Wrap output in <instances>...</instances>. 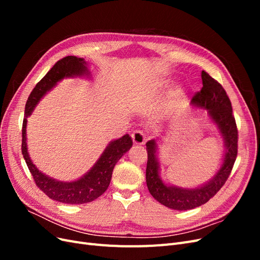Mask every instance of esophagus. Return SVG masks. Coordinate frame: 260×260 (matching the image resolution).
Masks as SVG:
<instances>
[{
	"mask_svg": "<svg viewBox=\"0 0 260 260\" xmlns=\"http://www.w3.org/2000/svg\"><path fill=\"white\" fill-rule=\"evenodd\" d=\"M131 137L133 140V143L137 145H144L146 143V137L143 133V131H141V130L133 131Z\"/></svg>",
	"mask_w": 260,
	"mask_h": 260,
	"instance_id": "34e87169",
	"label": "esophagus"
}]
</instances>
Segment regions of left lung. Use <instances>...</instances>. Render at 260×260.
Here are the masks:
<instances>
[{
	"label": "left lung",
	"mask_w": 260,
	"mask_h": 260,
	"mask_svg": "<svg viewBox=\"0 0 260 260\" xmlns=\"http://www.w3.org/2000/svg\"><path fill=\"white\" fill-rule=\"evenodd\" d=\"M203 88L191 100V104L206 109L212 123L222 137L224 152L221 166L205 183L195 187H181L165 183L159 176L157 139L146 143V184L153 198L164 206L175 210H187L207 203L222 187L233 168L238 155V129L232 115V106L222 85L207 73L202 72Z\"/></svg>",
	"instance_id": "1"
}]
</instances>
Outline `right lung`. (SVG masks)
I'll return each mask as SVG.
<instances>
[{
  "label": "right lung",
  "instance_id": "obj_1",
  "mask_svg": "<svg viewBox=\"0 0 260 260\" xmlns=\"http://www.w3.org/2000/svg\"><path fill=\"white\" fill-rule=\"evenodd\" d=\"M90 75L88 62L84 58L76 56L61 58L50 69V72L42 78L40 82L37 83L28 98L25 108V118H23L21 131V152L23 158L38 187L50 199L65 204H85L100 198L111 183L115 165L132 146V139L129 135L111 141L94 166L82 177L70 182H64L43 174L31 160L27 147V118L32 114L41 99L54 86H56L59 81L66 78H89Z\"/></svg>",
  "mask_w": 260,
  "mask_h": 260
}]
</instances>
